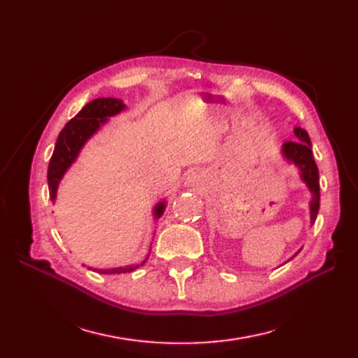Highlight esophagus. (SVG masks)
<instances>
[{
  "instance_id": "esophagus-1",
  "label": "esophagus",
  "mask_w": 358,
  "mask_h": 358,
  "mask_svg": "<svg viewBox=\"0 0 358 358\" xmlns=\"http://www.w3.org/2000/svg\"><path fill=\"white\" fill-rule=\"evenodd\" d=\"M188 182L191 183V185H200V183L203 182V175L200 171H191L188 175Z\"/></svg>"
}]
</instances>
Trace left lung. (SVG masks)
<instances>
[{
  "label": "left lung",
  "instance_id": "left-lung-1",
  "mask_svg": "<svg viewBox=\"0 0 358 358\" xmlns=\"http://www.w3.org/2000/svg\"><path fill=\"white\" fill-rule=\"evenodd\" d=\"M296 136L299 140L296 142H285L282 145V152L287 157V159L294 162L296 166L300 167L301 171V179L306 182L312 192V203H310V220L312 222L315 221L318 209H320V175H318V167L315 164V159L312 155V145L310 138L306 129L297 127L294 129Z\"/></svg>",
  "mask_w": 358,
  "mask_h": 358
}]
</instances>
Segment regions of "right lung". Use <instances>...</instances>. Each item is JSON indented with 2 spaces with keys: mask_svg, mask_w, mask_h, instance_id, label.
<instances>
[{
  "mask_svg": "<svg viewBox=\"0 0 358 358\" xmlns=\"http://www.w3.org/2000/svg\"><path fill=\"white\" fill-rule=\"evenodd\" d=\"M125 104L117 99H96L86 104L83 109L76 115L73 119L61 129L58 140L53 149L52 158L49 161L48 169V183H49V197L52 200L57 199V188L64 173L71 166V162L78 157L80 148L96 129L100 128L106 117L113 116L124 110ZM164 210V203H159L155 208V215L161 216ZM145 263V262H143ZM142 263V264H143ZM137 266L131 267H119V268H107L99 270L100 273L115 275V273H128L133 272Z\"/></svg>",
  "mask_w": 358,
  "mask_h": 358,
  "instance_id": "right-lung-1",
  "label": "right lung"
}]
</instances>
